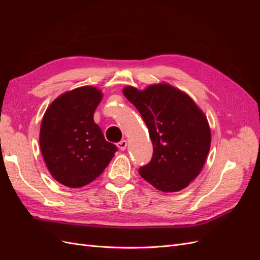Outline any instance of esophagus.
Wrapping results in <instances>:
<instances>
[{"mask_svg":"<svg viewBox=\"0 0 260 260\" xmlns=\"http://www.w3.org/2000/svg\"><path fill=\"white\" fill-rule=\"evenodd\" d=\"M117 146H118V148L120 149V151H124L125 147H127V141H125V140L120 141V142L117 143Z\"/></svg>","mask_w":260,"mask_h":260,"instance_id":"1","label":"esophagus"}]
</instances>
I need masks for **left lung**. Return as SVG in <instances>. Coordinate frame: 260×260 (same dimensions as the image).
I'll return each instance as SVG.
<instances>
[{
	"mask_svg": "<svg viewBox=\"0 0 260 260\" xmlns=\"http://www.w3.org/2000/svg\"><path fill=\"white\" fill-rule=\"evenodd\" d=\"M122 92L142 116L153 143L152 159L140 167V176L162 192L186 187L200 175L210 148L205 115L190 96L169 84L143 91L125 86Z\"/></svg>",
	"mask_w": 260,
	"mask_h": 260,
	"instance_id": "8db88e82",
	"label": "left lung"
}]
</instances>
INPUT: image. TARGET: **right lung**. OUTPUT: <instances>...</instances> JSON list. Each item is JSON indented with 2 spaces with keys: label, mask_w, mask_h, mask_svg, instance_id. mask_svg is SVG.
<instances>
[{
  "label": "right lung",
  "mask_w": 260,
  "mask_h": 260,
  "mask_svg": "<svg viewBox=\"0 0 260 260\" xmlns=\"http://www.w3.org/2000/svg\"><path fill=\"white\" fill-rule=\"evenodd\" d=\"M102 93L81 86L62 94L46 109L40 129V147L53 178L69 187L95 180L112 160L117 146L105 140L93 114Z\"/></svg>",
  "instance_id": "right-lung-1"
}]
</instances>
